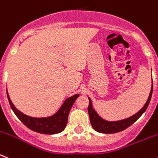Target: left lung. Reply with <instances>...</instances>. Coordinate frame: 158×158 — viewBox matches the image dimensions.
Segmentation results:
<instances>
[{
  "instance_id": "left-lung-1",
  "label": "left lung",
  "mask_w": 158,
  "mask_h": 158,
  "mask_svg": "<svg viewBox=\"0 0 158 158\" xmlns=\"http://www.w3.org/2000/svg\"><path fill=\"white\" fill-rule=\"evenodd\" d=\"M152 93H153V85H152V88H151L149 99H148L146 104H144V107L137 113H136L131 117L127 118L125 120H119V121H107V120H103L100 116H98V114L93 109L92 105H91V99L88 98L89 99V105H88V109L87 110H88V114H89L91 125L95 131L102 132V133H116V132H119L120 131L126 129L127 128H128L134 122L138 120L140 116L145 112V110L147 109L149 104V102H150Z\"/></svg>"
}]
</instances>
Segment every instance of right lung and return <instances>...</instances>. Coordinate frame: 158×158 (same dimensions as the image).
<instances>
[{
    "label": "right lung",
    "instance_id": "obj_1",
    "mask_svg": "<svg viewBox=\"0 0 158 158\" xmlns=\"http://www.w3.org/2000/svg\"><path fill=\"white\" fill-rule=\"evenodd\" d=\"M7 96L10 107L13 109L15 115L26 127H28L31 130L39 132V133L56 134V133H59V132L64 130V128H66L70 110L75 103V99L79 97V95L76 94L71 97L67 98L60 108V109L56 113L50 116V117L45 118H34L26 116L20 111H18L14 107V105L9 99L8 92Z\"/></svg>",
    "mask_w": 158,
    "mask_h": 158
}]
</instances>
